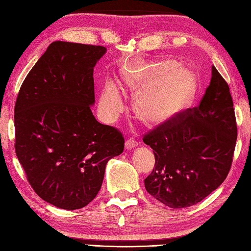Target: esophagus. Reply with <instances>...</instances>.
Instances as JSON below:
<instances>
[{
    "mask_svg": "<svg viewBox=\"0 0 251 251\" xmlns=\"http://www.w3.org/2000/svg\"><path fill=\"white\" fill-rule=\"evenodd\" d=\"M137 146H138V142H137L135 139H132V138L127 139L126 142H125V149H127V150L134 149V148H136Z\"/></svg>",
    "mask_w": 251,
    "mask_h": 251,
    "instance_id": "1",
    "label": "esophagus"
}]
</instances>
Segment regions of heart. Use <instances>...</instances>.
Here are the masks:
<instances>
[{"instance_id":"b5f03b06","label":"heart","mask_w":251,"mask_h":251,"mask_svg":"<svg viewBox=\"0 0 251 251\" xmlns=\"http://www.w3.org/2000/svg\"><path fill=\"white\" fill-rule=\"evenodd\" d=\"M122 85L136 95L134 112L148 127H159L177 117L191 104L197 90L194 72L172 60L132 65L123 71ZM99 105L107 122L120 115L124 103L114 83L107 82L103 87Z\"/></svg>"}]
</instances>
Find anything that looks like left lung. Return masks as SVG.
Returning <instances> with one entry per match:
<instances>
[{"mask_svg":"<svg viewBox=\"0 0 251 251\" xmlns=\"http://www.w3.org/2000/svg\"><path fill=\"white\" fill-rule=\"evenodd\" d=\"M237 126L228 85L212 66L199 106L156 127L144 142L155 164L145 179L152 197L173 209L200 202L223 183L232 165Z\"/></svg>","mask_w":251,"mask_h":251,"instance_id":"8db88e82","label":"left lung"}]
</instances>
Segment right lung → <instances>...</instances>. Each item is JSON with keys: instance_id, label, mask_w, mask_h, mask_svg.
<instances>
[{"instance_id": "right-lung-1", "label": "right lung", "mask_w": 251, "mask_h": 251, "mask_svg": "<svg viewBox=\"0 0 251 251\" xmlns=\"http://www.w3.org/2000/svg\"><path fill=\"white\" fill-rule=\"evenodd\" d=\"M100 46L54 41L24 80L14 111L15 151L29 184L47 202L86 207L101 188L106 163L124 150L114 127L96 120L93 68Z\"/></svg>"}]
</instances>
